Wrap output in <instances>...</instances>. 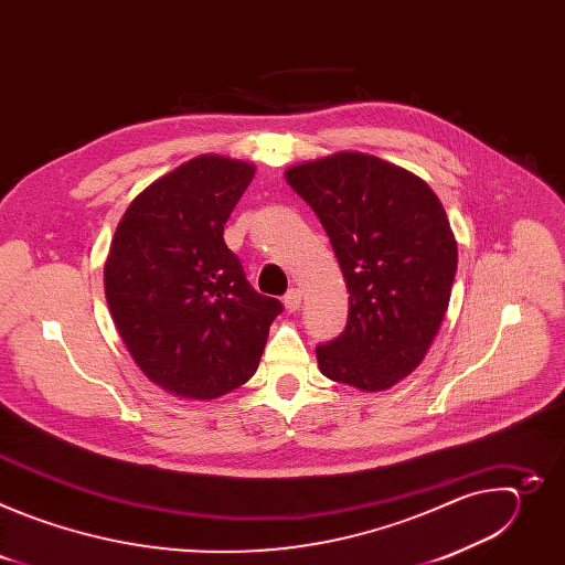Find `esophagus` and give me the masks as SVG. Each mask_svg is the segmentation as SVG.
<instances>
[{
  "instance_id": "esophagus-1",
  "label": "esophagus",
  "mask_w": 565,
  "mask_h": 565,
  "mask_svg": "<svg viewBox=\"0 0 565 565\" xmlns=\"http://www.w3.org/2000/svg\"><path fill=\"white\" fill-rule=\"evenodd\" d=\"M284 306H286L288 312L299 310V306H301V290H299V288H290V290L284 295Z\"/></svg>"
}]
</instances>
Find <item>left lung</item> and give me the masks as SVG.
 Returning a JSON list of instances; mask_svg holds the SVG:
<instances>
[{
    "instance_id": "obj_1",
    "label": "left lung",
    "mask_w": 565,
    "mask_h": 565,
    "mask_svg": "<svg viewBox=\"0 0 565 565\" xmlns=\"http://www.w3.org/2000/svg\"><path fill=\"white\" fill-rule=\"evenodd\" d=\"M324 225L349 288L347 329L317 347L319 371L384 391L427 355L449 306L458 246L434 190L386 160L340 151L286 170Z\"/></svg>"
}]
</instances>
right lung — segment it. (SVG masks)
I'll return each instance as SVG.
<instances>
[{
  "label": "right lung",
  "mask_w": 565,
  "mask_h": 565,
  "mask_svg": "<svg viewBox=\"0 0 565 565\" xmlns=\"http://www.w3.org/2000/svg\"><path fill=\"white\" fill-rule=\"evenodd\" d=\"M255 168L203 153L145 188L122 214L105 264L114 324L140 371L185 399L246 384L284 310L259 295L223 225Z\"/></svg>",
  "instance_id": "add662e5"
}]
</instances>
